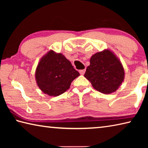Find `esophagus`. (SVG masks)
Returning a JSON list of instances; mask_svg holds the SVG:
<instances>
[{
  "label": "esophagus",
  "instance_id": "obj_1",
  "mask_svg": "<svg viewBox=\"0 0 148 148\" xmlns=\"http://www.w3.org/2000/svg\"><path fill=\"white\" fill-rule=\"evenodd\" d=\"M79 72L81 75H84L85 74V72H86V69L80 70V71H79Z\"/></svg>",
  "mask_w": 148,
  "mask_h": 148
}]
</instances>
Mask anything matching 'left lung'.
Returning a JSON list of instances; mask_svg holds the SVG:
<instances>
[{"mask_svg":"<svg viewBox=\"0 0 148 148\" xmlns=\"http://www.w3.org/2000/svg\"><path fill=\"white\" fill-rule=\"evenodd\" d=\"M124 75L123 67L119 59L112 52L104 50L91 57L84 76L97 91L110 94L118 89Z\"/></svg>","mask_w":148,"mask_h":148,"instance_id":"left-lung-1","label":"left lung"}]
</instances>
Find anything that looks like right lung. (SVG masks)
I'll list each match as a JSON object with an SVG mask.
<instances>
[{"label": "right lung", "mask_w": 148, "mask_h": 148, "mask_svg": "<svg viewBox=\"0 0 148 148\" xmlns=\"http://www.w3.org/2000/svg\"><path fill=\"white\" fill-rule=\"evenodd\" d=\"M79 76L71 62L61 53L50 51L40 61L36 70L37 84L45 94L58 96L70 88Z\"/></svg>", "instance_id": "obj_1"}]
</instances>
